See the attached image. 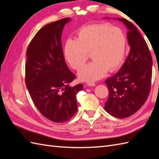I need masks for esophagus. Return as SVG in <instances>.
I'll list each match as a JSON object with an SVG mask.
<instances>
[{"label": "esophagus", "instance_id": "obj_1", "mask_svg": "<svg viewBox=\"0 0 159 159\" xmlns=\"http://www.w3.org/2000/svg\"><path fill=\"white\" fill-rule=\"evenodd\" d=\"M87 85H88V86H95V84L93 83V82H88Z\"/></svg>", "mask_w": 159, "mask_h": 159}]
</instances>
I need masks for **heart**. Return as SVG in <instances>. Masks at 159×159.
<instances>
[{"mask_svg": "<svg viewBox=\"0 0 159 159\" xmlns=\"http://www.w3.org/2000/svg\"><path fill=\"white\" fill-rule=\"evenodd\" d=\"M127 39L125 32L108 23L92 24L80 28L76 39L69 38L64 46L65 58L70 66L80 70L89 57L93 60L79 72L84 81L98 80L107 71H113L121 65L125 55Z\"/></svg>", "mask_w": 159, "mask_h": 159, "instance_id": "b5f03b06", "label": "heart"}]
</instances>
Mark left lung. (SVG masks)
Masks as SVG:
<instances>
[{"label": "left lung", "instance_id": "1", "mask_svg": "<svg viewBox=\"0 0 159 159\" xmlns=\"http://www.w3.org/2000/svg\"><path fill=\"white\" fill-rule=\"evenodd\" d=\"M127 27L131 48L126 61L117 74L105 80L109 97L105 110L119 119L131 116L144 105L150 93L152 60L147 42L137 28L125 18H117Z\"/></svg>", "mask_w": 159, "mask_h": 159}]
</instances>
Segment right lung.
Listing matches in <instances>:
<instances>
[{
    "mask_svg": "<svg viewBox=\"0 0 159 159\" xmlns=\"http://www.w3.org/2000/svg\"><path fill=\"white\" fill-rule=\"evenodd\" d=\"M70 20V18H64L42 27L26 50V88L38 110L55 123L68 121L75 114L76 94L83 89L81 84L69 85L75 75L65 62L61 36Z\"/></svg>",
    "mask_w": 159,
    "mask_h": 159,
    "instance_id": "1",
    "label": "right lung"
}]
</instances>
